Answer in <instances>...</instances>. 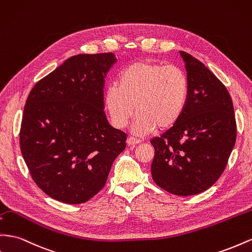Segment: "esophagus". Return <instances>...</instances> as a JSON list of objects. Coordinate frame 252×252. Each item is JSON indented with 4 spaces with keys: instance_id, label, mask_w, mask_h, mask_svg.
<instances>
[{
    "instance_id": "esophagus-1",
    "label": "esophagus",
    "mask_w": 252,
    "mask_h": 252,
    "mask_svg": "<svg viewBox=\"0 0 252 252\" xmlns=\"http://www.w3.org/2000/svg\"><path fill=\"white\" fill-rule=\"evenodd\" d=\"M139 143H141L140 140L134 139V138H132V137H129V138L127 139V144H128V146H130V147H134L135 145L139 144Z\"/></svg>"
}]
</instances>
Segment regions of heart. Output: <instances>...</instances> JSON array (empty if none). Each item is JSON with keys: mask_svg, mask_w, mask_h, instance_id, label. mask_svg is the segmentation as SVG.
Returning a JSON list of instances; mask_svg holds the SVG:
<instances>
[{"mask_svg": "<svg viewBox=\"0 0 252 252\" xmlns=\"http://www.w3.org/2000/svg\"><path fill=\"white\" fill-rule=\"evenodd\" d=\"M189 97V81L178 66L151 60L128 64L119 75V85L111 84L104 94L105 108L115 128L132 125L137 135H147L157 127L168 129L178 123Z\"/></svg>", "mask_w": 252, "mask_h": 252, "instance_id": "heart-1", "label": "heart"}]
</instances>
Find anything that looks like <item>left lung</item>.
Masks as SVG:
<instances>
[{
  "mask_svg": "<svg viewBox=\"0 0 252 252\" xmlns=\"http://www.w3.org/2000/svg\"><path fill=\"white\" fill-rule=\"evenodd\" d=\"M180 55L189 81V103L178 123L152 139V176L164 191L191 196L222 174L235 144L236 123L227 88L198 59Z\"/></svg>",
  "mask_w": 252,
  "mask_h": 252,
  "instance_id": "obj_1",
  "label": "left lung"
}]
</instances>
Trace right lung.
<instances>
[{
	"label": "right lung",
	"instance_id": "1",
	"mask_svg": "<svg viewBox=\"0 0 252 252\" xmlns=\"http://www.w3.org/2000/svg\"><path fill=\"white\" fill-rule=\"evenodd\" d=\"M117 58L79 54L33 86L26 99L20 147L32 178L58 201L77 205L106 185L126 133L108 123L104 86Z\"/></svg>",
	"mask_w": 252,
	"mask_h": 252
}]
</instances>
